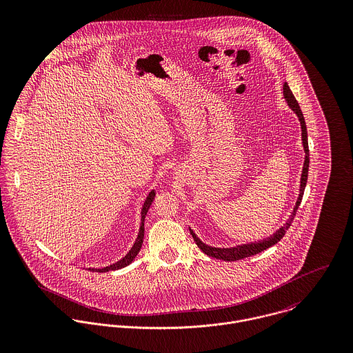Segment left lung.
<instances>
[{"label": "left lung", "instance_id": "1", "mask_svg": "<svg viewBox=\"0 0 353 353\" xmlns=\"http://www.w3.org/2000/svg\"><path fill=\"white\" fill-rule=\"evenodd\" d=\"M283 94H284V99L287 101V104L290 105V108L296 114V117L299 118V122H301V129H302V144L303 151H304V163H303L302 175H301V186H299V196H298V200L294 206V210L290 216V219L285 221V224L283 227H280L273 235H270L269 238H265L262 241H258V242H252V243H245V245H238L235 248H213V246H209L206 243H203L201 239L196 235V232L190 230V234L193 235L197 246L201 249L202 252H205L206 255L209 256H213V258H217V259H223V261H239V259H243L246 256H252L255 255L258 252H263L269 248H272L273 245L279 243L281 241V238L285 235L287 230L290 228V225L292 224V220L296 214V210L301 205L303 199V193H304V189H305V185H307V176H308V164H310V154H308V141H307V128H305V122H304V117H303L302 110L299 107V103L295 99L292 91L290 90L288 84L284 83V87H283Z\"/></svg>", "mask_w": 353, "mask_h": 353}]
</instances>
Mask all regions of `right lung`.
Instances as JSON below:
<instances>
[{
    "instance_id": "add662e5",
    "label": "right lung",
    "mask_w": 353,
    "mask_h": 353,
    "mask_svg": "<svg viewBox=\"0 0 353 353\" xmlns=\"http://www.w3.org/2000/svg\"><path fill=\"white\" fill-rule=\"evenodd\" d=\"M154 196H156V192L151 190L150 194L147 196L144 205H143V209H141V224H140V231H139V235H137V239L134 242V245L132 246V249L129 250V252L121 258L118 262L110 265V266H104V268H90V270H94V272H99V273H104V272H108V270H118V269H122L128 265H130L133 262V259L137 256L139 252L141 250V246H143V242H144V221H145V216L148 213V209L152 205V202L154 200Z\"/></svg>"
}]
</instances>
